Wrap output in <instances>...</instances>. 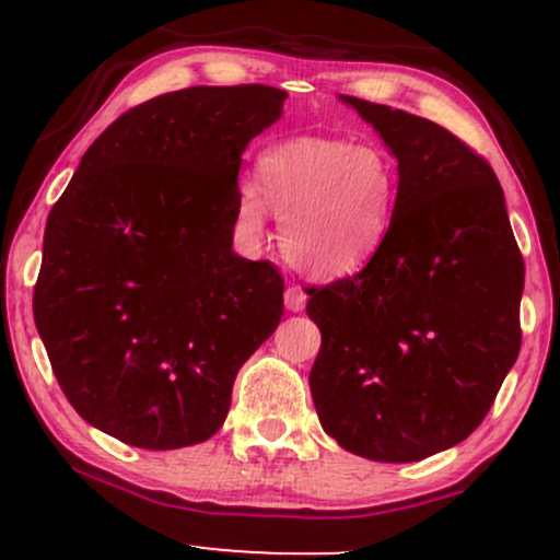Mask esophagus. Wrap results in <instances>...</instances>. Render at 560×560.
Wrapping results in <instances>:
<instances>
[{"instance_id":"34e87169","label":"esophagus","mask_w":560,"mask_h":560,"mask_svg":"<svg viewBox=\"0 0 560 560\" xmlns=\"http://www.w3.org/2000/svg\"><path fill=\"white\" fill-rule=\"evenodd\" d=\"M305 302H307V294H305V289L298 287V284L287 287V292H284V305H287V311H292V313H300L302 307H305Z\"/></svg>"}]
</instances>
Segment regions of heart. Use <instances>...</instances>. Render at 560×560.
Instances as JSON below:
<instances>
[{"mask_svg": "<svg viewBox=\"0 0 560 560\" xmlns=\"http://www.w3.org/2000/svg\"><path fill=\"white\" fill-rule=\"evenodd\" d=\"M397 195V165L382 147L300 137L273 144L258 163V186L242 184L236 226L266 231L268 209L281 218L287 260L313 279L361 271L387 240Z\"/></svg>", "mask_w": 560, "mask_h": 560, "instance_id": "heart-1", "label": "heart"}]
</instances>
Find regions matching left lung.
I'll use <instances>...</instances> for the list:
<instances>
[{"label":"left lung","instance_id":"left-lung-1","mask_svg":"<svg viewBox=\"0 0 560 560\" xmlns=\"http://www.w3.org/2000/svg\"><path fill=\"white\" fill-rule=\"evenodd\" d=\"M397 158L387 240L363 271L311 287V395L324 432L382 464L464 442L522 347L524 258L485 158L447 128L342 96Z\"/></svg>","mask_w":560,"mask_h":560}]
</instances>
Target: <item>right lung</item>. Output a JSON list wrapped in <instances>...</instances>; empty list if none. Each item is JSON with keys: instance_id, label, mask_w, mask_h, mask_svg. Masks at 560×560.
Masks as SVG:
<instances>
[{"instance_id": "add662e5", "label": "right lung", "mask_w": 560, "mask_h": 560, "mask_svg": "<svg viewBox=\"0 0 560 560\" xmlns=\"http://www.w3.org/2000/svg\"><path fill=\"white\" fill-rule=\"evenodd\" d=\"M262 83L189 86L96 137L44 229L34 318L68 402L144 450L210 440L284 279L231 249L242 152L281 118Z\"/></svg>"}]
</instances>
